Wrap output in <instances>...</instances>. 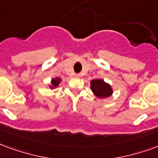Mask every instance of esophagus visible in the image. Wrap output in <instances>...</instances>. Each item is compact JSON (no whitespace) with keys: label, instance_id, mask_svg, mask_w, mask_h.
Here are the masks:
<instances>
[{"label":"esophagus","instance_id":"obj_1","mask_svg":"<svg viewBox=\"0 0 158 158\" xmlns=\"http://www.w3.org/2000/svg\"><path fill=\"white\" fill-rule=\"evenodd\" d=\"M81 74H77L76 75V77H80Z\"/></svg>","mask_w":158,"mask_h":158}]
</instances>
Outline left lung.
Returning <instances> with one entry per match:
<instances>
[{
  "label": "left lung",
  "instance_id": "obj_1",
  "mask_svg": "<svg viewBox=\"0 0 158 158\" xmlns=\"http://www.w3.org/2000/svg\"><path fill=\"white\" fill-rule=\"evenodd\" d=\"M91 89L98 98H103L112 95L113 89L109 83H106L103 79H94L91 81Z\"/></svg>",
  "mask_w": 158,
  "mask_h": 158
}]
</instances>
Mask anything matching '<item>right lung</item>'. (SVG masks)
Returning <instances> with one entry per match:
<instances>
[{"instance_id": "add662e5", "label": "right lung", "mask_w": 158, "mask_h": 158, "mask_svg": "<svg viewBox=\"0 0 158 158\" xmlns=\"http://www.w3.org/2000/svg\"><path fill=\"white\" fill-rule=\"evenodd\" d=\"M60 81H61V79H60V78H58V77L54 78V79L51 80V86H49V87H50L51 89L57 87Z\"/></svg>"}]
</instances>
